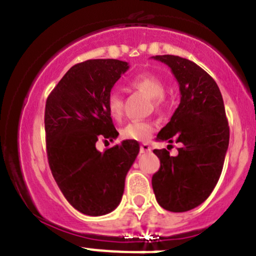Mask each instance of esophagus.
Wrapping results in <instances>:
<instances>
[{
    "mask_svg": "<svg viewBox=\"0 0 256 256\" xmlns=\"http://www.w3.org/2000/svg\"><path fill=\"white\" fill-rule=\"evenodd\" d=\"M140 152H142V153H149V152H152L150 146H149L148 143L140 144Z\"/></svg>",
    "mask_w": 256,
    "mask_h": 256,
    "instance_id": "34e87169",
    "label": "esophagus"
}]
</instances>
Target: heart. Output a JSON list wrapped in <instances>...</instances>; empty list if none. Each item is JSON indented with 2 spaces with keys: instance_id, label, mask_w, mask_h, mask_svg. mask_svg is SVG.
<instances>
[{
  "instance_id": "b5f03b06",
  "label": "heart",
  "mask_w": 256,
  "mask_h": 256,
  "mask_svg": "<svg viewBox=\"0 0 256 256\" xmlns=\"http://www.w3.org/2000/svg\"><path fill=\"white\" fill-rule=\"evenodd\" d=\"M130 83L136 90H140L142 93L152 98L153 107L156 110H160L164 107L166 104V98H164L166 84L158 76L152 74V73H142V74L136 76ZM107 108L110 117L114 120H120L123 114V108H124L123 96L116 90L110 92L107 98ZM153 130L154 124L149 120H132L123 127L122 136L124 139H130V140L143 142L150 136Z\"/></svg>"
}]
</instances>
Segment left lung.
I'll list each match as a JSON object with an SVG mask.
<instances>
[{
  "mask_svg": "<svg viewBox=\"0 0 256 256\" xmlns=\"http://www.w3.org/2000/svg\"><path fill=\"white\" fill-rule=\"evenodd\" d=\"M170 67L179 83L180 103L158 140L182 143L178 156L154 149L160 168L152 178L156 202L182 213L206 200L216 186L229 146V126L222 93L203 68L179 56H156Z\"/></svg>",
  "mask_w": 256,
  "mask_h": 256,
  "instance_id": "left-lung-1",
  "label": "left lung"
}]
</instances>
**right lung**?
I'll list each match as a JSON object with an SVG mask.
<instances>
[{
    "instance_id": "obj_1",
    "label": "right lung",
    "mask_w": 256,
    "mask_h": 256,
    "mask_svg": "<svg viewBox=\"0 0 256 256\" xmlns=\"http://www.w3.org/2000/svg\"><path fill=\"white\" fill-rule=\"evenodd\" d=\"M129 68L118 60H88L70 68L46 102L44 130L50 172L68 203L86 215L114 210L126 176L139 153L136 140H123L104 152L98 139L118 132L107 108L113 86Z\"/></svg>"
}]
</instances>
